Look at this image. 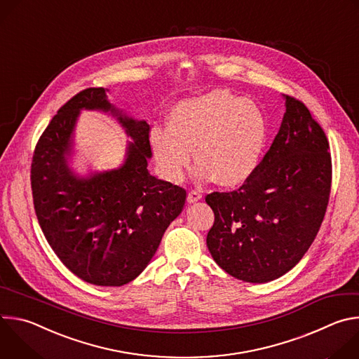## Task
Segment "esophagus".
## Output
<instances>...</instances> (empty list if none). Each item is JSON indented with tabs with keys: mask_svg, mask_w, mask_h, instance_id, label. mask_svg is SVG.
I'll list each match as a JSON object with an SVG mask.
<instances>
[{
	"mask_svg": "<svg viewBox=\"0 0 359 359\" xmlns=\"http://www.w3.org/2000/svg\"><path fill=\"white\" fill-rule=\"evenodd\" d=\"M201 198V193L198 190H190L189 194H187V201L189 203H194V201H198Z\"/></svg>",
	"mask_w": 359,
	"mask_h": 359,
	"instance_id": "1",
	"label": "esophagus"
}]
</instances>
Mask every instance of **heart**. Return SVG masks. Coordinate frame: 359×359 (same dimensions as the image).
<instances>
[{"instance_id":"b5f03b06","label":"heart","mask_w":359,"mask_h":359,"mask_svg":"<svg viewBox=\"0 0 359 359\" xmlns=\"http://www.w3.org/2000/svg\"><path fill=\"white\" fill-rule=\"evenodd\" d=\"M269 137L263 111L251 100L227 90L184 99L172 109L168 129L150 130V144L162 175L180 182L194 156L193 177L216 179L223 187L248 182L260 168Z\"/></svg>"}]
</instances>
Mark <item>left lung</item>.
<instances>
[{
	"label": "left lung",
	"instance_id": "8db88e82",
	"mask_svg": "<svg viewBox=\"0 0 359 359\" xmlns=\"http://www.w3.org/2000/svg\"><path fill=\"white\" fill-rule=\"evenodd\" d=\"M328 139L301 100L285 96L280 130L254 176L233 191H213L208 247L215 262L245 283L290 271L324 220L332 180Z\"/></svg>",
	"mask_w": 359,
	"mask_h": 359
}]
</instances>
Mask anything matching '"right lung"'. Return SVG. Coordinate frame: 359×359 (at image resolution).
I'll return each mask as SVG.
<instances>
[{
  "instance_id": "obj_1",
  "label": "right lung",
  "mask_w": 359,
  "mask_h": 359,
  "mask_svg": "<svg viewBox=\"0 0 359 359\" xmlns=\"http://www.w3.org/2000/svg\"><path fill=\"white\" fill-rule=\"evenodd\" d=\"M81 109L112 111L131 136L119 170L83 180L67 168ZM149 132L144 121L115 109L104 88H88L57 112L35 146L31 189L38 223L64 266L86 283L119 287L135 280L183 210L186 190L147 170Z\"/></svg>"
}]
</instances>
